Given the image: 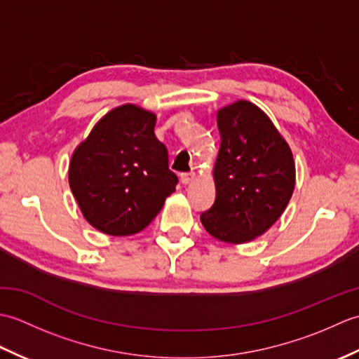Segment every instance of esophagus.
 I'll use <instances>...</instances> for the list:
<instances>
[{"mask_svg": "<svg viewBox=\"0 0 359 359\" xmlns=\"http://www.w3.org/2000/svg\"><path fill=\"white\" fill-rule=\"evenodd\" d=\"M194 177H196L194 172H182L180 174V182L184 185H188V184H191V182L194 180Z\"/></svg>", "mask_w": 359, "mask_h": 359, "instance_id": "34e87169", "label": "esophagus"}]
</instances>
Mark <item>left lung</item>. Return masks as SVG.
I'll list each match as a JSON object with an SVG mask.
<instances>
[{
	"instance_id": "obj_1",
	"label": "left lung",
	"mask_w": 359,
	"mask_h": 359,
	"mask_svg": "<svg viewBox=\"0 0 359 359\" xmlns=\"http://www.w3.org/2000/svg\"><path fill=\"white\" fill-rule=\"evenodd\" d=\"M220 148L216 158V201L201 215L212 238L245 243L276 222L292 199V149L269 116L247 100L217 111Z\"/></svg>"
}]
</instances>
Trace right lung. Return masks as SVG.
<instances>
[{"mask_svg":"<svg viewBox=\"0 0 359 359\" xmlns=\"http://www.w3.org/2000/svg\"><path fill=\"white\" fill-rule=\"evenodd\" d=\"M156 114L135 104L109 111L74 151L69 187L83 216L98 231L131 236L147 228L177 175L154 134Z\"/></svg>","mask_w":359,"mask_h":359,"instance_id":"right-lung-1","label":"right lung"}]
</instances>
